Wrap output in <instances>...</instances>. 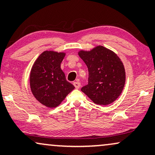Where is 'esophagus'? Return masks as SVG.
Here are the masks:
<instances>
[{"label":"esophagus","mask_w":155,"mask_h":155,"mask_svg":"<svg viewBox=\"0 0 155 155\" xmlns=\"http://www.w3.org/2000/svg\"><path fill=\"white\" fill-rule=\"evenodd\" d=\"M74 86H75L76 88H79L80 86H81V84L78 81H75L74 82Z\"/></svg>","instance_id":"1"}]
</instances>
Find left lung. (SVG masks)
I'll use <instances>...</instances> for the list:
<instances>
[{"label":"left lung","instance_id":"obj_1","mask_svg":"<svg viewBox=\"0 0 155 155\" xmlns=\"http://www.w3.org/2000/svg\"><path fill=\"white\" fill-rule=\"evenodd\" d=\"M78 55L88 69V82L81 89L94 103L107 105L123 91L126 81L124 64L116 53L102 45Z\"/></svg>","mask_w":155,"mask_h":155}]
</instances>
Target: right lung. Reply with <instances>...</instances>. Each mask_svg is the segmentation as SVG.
Listing matches in <instances>:
<instances>
[{
  "mask_svg": "<svg viewBox=\"0 0 155 155\" xmlns=\"http://www.w3.org/2000/svg\"><path fill=\"white\" fill-rule=\"evenodd\" d=\"M64 53L44 51L35 61L30 73V88L39 102L55 108L75 87L67 81L60 68Z\"/></svg>",
  "mask_w": 155,
  "mask_h": 155,
  "instance_id": "obj_1",
  "label": "right lung"
}]
</instances>
